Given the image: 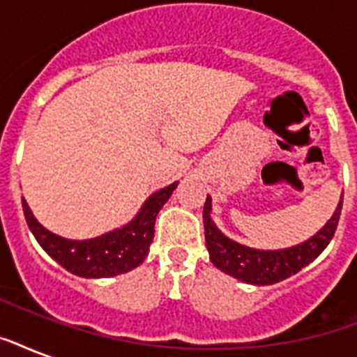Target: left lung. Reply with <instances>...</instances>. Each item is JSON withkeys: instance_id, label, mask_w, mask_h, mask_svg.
<instances>
[{"instance_id": "8db88e82", "label": "left lung", "mask_w": 357, "mask_h": 357, "mask_svg": "<svg viewBox=\"0 0 357 357\" xmlns=\"http://www.w3.org/2000/svg\"><path fill=\"white\" fill-rule=\"evenodd\" d=\"M341 207H343V198L332 218L324 224V228L319 229L305 243L283 250H255L235 243L215 226L211 218V196H207L204 206V229H206L209 259L224 274H229L252 285H272L282 282L302 271L305 265H310L330 244L337 229Z\"/></svg>"}]
</instances>
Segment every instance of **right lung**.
Segmentation results:
<instances>
[{
  "label": "right lung",
  "mask_w": 357,
  "mask_h": 357,
  "mask_svg": "<svg viewBox=\"0 0 357 357\" xmlns=\"http://www.w3.org/2000/svg\"><path fill=\"white\" fill-rule=\"evenodd\" d=\"M176 185L157 190L144 202L137 217L123 228L109 231L96 238L70 241L47 231L33 217L29 206L22 198L25 220L31 234L35 235L47 255H52L66 271L83 278H111L137 268L150 252V244L155 231V218L161 207L172 196Z\"/></svg>",
  "instance_id": "1"
}]
</instances>
